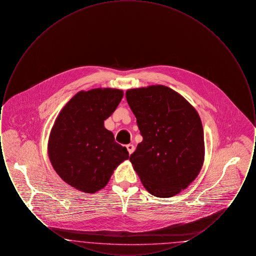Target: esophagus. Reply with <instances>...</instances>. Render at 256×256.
Wrapping results in <instances>:
<instances>
[{
	"instance_id": "1",
	"label": "esophagus",
	"mask_w": 256,
	"mask_h": 256,
	"mask_svg": "<svg viewBox=\"0 0 256 256\" xmlns=\"http://www.w3.org/2000/svg\"><path fill=\"white\" fill-rule=\"evenodd\" d=\"M126 148H128V154H132L134 152V150H135V148H134V145H132V144L126 145Z\"/></svg>"
}]
</instances>
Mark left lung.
I'll use <instances>...</instances> for the list:
<instances>
[{"mask_svg":"<svg viewBox=\"0 0 256 256\" xmlns=\"http://www.w3.org/2000/svg\"><path fill=\"white\" fill-rule=\"evenodd\" d=\"M128 104L143 141L130 160L148 193L170 198L195 180L204 160V137L196 110L164 86L130 89Z\"/></svg>","mask_w":256,"mask_h":256,"instance_id":"left-lung-1","label":"left lung"}]
</instances>
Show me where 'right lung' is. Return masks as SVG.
<instances>
[{
    "label": "right lung",
    "mask_w": 256,
    "mask_h": 256,
    "mask_svg": "<svg viewBox=\"0 0 256 256\" xmlns=\"http://www.w3.org/2000/svg\"><path fill=\"white\" fill-rule=\"evenodd\" d=\"M119 89L96 88L76 93L62 108L50 134L49 158L61 178L74 188L94 194L113 170L128 159L104 122L122 100Z\"/></svg>",
    "instance_id": "right-lung-1"
}]
</instances>
